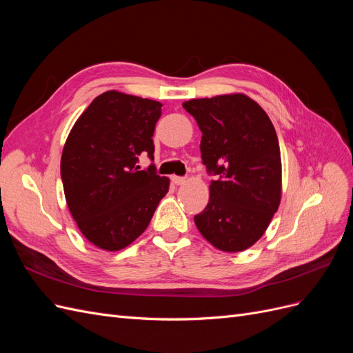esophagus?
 <instances>
[{"instance_id":"34e87169","label":"esophagus","mask_w":353,"mask_h":353,"mask_svg":"<svg viewBox=\"0 0 353 353\" xmlns=\"http://www.w3.org/2000/svg\"><path fill=\"white\" fill-rule=\"evenodd\" d=\"M170 179H172V183H174L175 185H181V184L185 183V178H184V176H176V175H174Z\"/></svg>"}]
</instances>
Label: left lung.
Segmentation results:
<instances>
[{
    "instance_id": "obj_1",
    "label": "left lung",
    "mask_w": 353,
    "mask_h": 353,
    "mask_svg": "<svg viewBox=\"0 0 353 353\" xmlns=\"http://www.w3.org/2000/svg\"><path fill=\"white\" fill-rule=\"evenodd\" d=\"M201 131L200 152L215 175L209 203L194 222L212 245L243 252L268 228L281 200V154L265 110L244 94L183 103Z\"/></svg>"
}]
</instances>
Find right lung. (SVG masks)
Listing matches in <instances>:
<instances>
[{
	"label": "right lung",
	"instance_id": "right-lung-1",
	"mask_svg": "<svg viewBox=\"0 0 353 353\" xmlns=\"http://www.w3.org/2000/svg\"><path fill=\"white\" fill-rule=\"evenodd\" d=\"M162 104L119 91L95 97L74 122L63 148L60 174L73 219L103 250H121L144 232L169 190V179L138 166L153 160Z\"/></svg>",
	"mask_w": 353,
	"mask_h": 353
}]
</instances>
